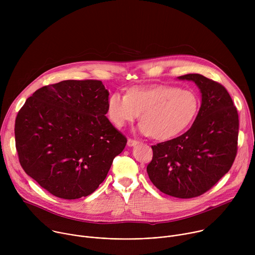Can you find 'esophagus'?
<instances>
[{
	"mask_svg": "<svg viewBox=\"0 0 255 255\" xmlns=\"http://www.w3.org/2000/svg\"><path fill=\"white\" fill-rule=\"evenodd\" d=\"M139 142L137 140H134V139H128L127 141V145L129 147H132V146H135V145H137Z\"/></svg>",
	"mask_w": 255,
	"mask_h": 255,
	"instance_id": "esophagus-1",
	"label": "esophagus"
}]
</instances>
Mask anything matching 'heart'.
Returning <instances> with one entry per match:
<instances>
[{"instance_id":"obj_1","label":"heart","mask_w":255,"mask_h":255,"mask_svg":"<svg viewBox=\"0 0 255 255\" xmlns=\"http://www.w3.org/2000/svg\"><path fill=\"white\" fill-rule=\"evenodd\" d=\"M199 98L190 90L171 86H136L128 94L113 93L108 99L107 115L118 128L139 117L137 130L157 140L170 139L185 131L199 111Z\"/></svg>"}]
</instances>
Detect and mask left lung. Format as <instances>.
Instances as JSON below:
<instances>
[{"instance_id":"obj_1","label":"left lung","mask_w":255,"mask_h":255,"mask_svg":"<svg viewBox=\"0 0 255 255\" xmlns=\"http://www.w3.org/2000/svg\"><path fill=\"white\" fill-rule=\"evenodd\" d=\"M177 79L198 86L201 108L186 133L151 146L153 156L146 170L163 194L190 199L209 191L231 168L237 153L239 120L236 107L221 84L199 74Z\"/></svg>"}]
</instances>
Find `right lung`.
Returning a JSON list of instances; mask_svg holds the SVG:
<instances>
[{"label": "right lung", "mask_w": 255, "mask_h": 255, "mask_svg": "<svg viewBox=\"0 0 255 255\" xmlns=\"http://www.w3.org/2000/svg\"><path fill=\"white\" fill-rule=\"evenodd\" d=\"M101 81H62L36 91L18 112L15 140L25 172L55 197L94 193L127 139L106 117Z\"/></svg>", "instance_id": "1"}]
</instances>
